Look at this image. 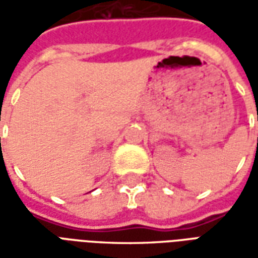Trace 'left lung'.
<instances>
[{
    "label": "left lung",
    "instance_id": "1",
    "mask_svg": "<svg viewBox=\"0 0 258 258\" xmlns=\"http://www.w3.org/2000/svg\"><path fill=\"white\" fill-rule=\"evenodd\" d=\"M257 120H258V117H257Z\"/></svg>",
    "mask_w": 258,
    "mask_h": 258
}]
</instances>
